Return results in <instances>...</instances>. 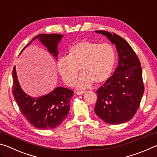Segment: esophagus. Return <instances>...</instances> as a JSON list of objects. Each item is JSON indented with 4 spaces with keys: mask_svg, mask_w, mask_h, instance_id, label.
<instances>
[{
    "mask_svg": "<svg viewBox=\"0 0 157 157\" xmlns=\"http://www.w3.org/2000/svg\"><path fill=\"white\" fill-rule=\"evenodd\" d=\"M84 93H85V91H77L76 94L78 95H82V94H84Z\"/></svg>",
    "mask_w": 157,
    "mask_h": 157,
    "instance_id": "obj_1",
    "label": "esophagus"
}]
</instances>
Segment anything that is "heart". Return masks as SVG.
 <instances>
[{
  "instance_id": "obj_1",
  "label": "heart",
  "mask_w": 157,
  "mask_h": 157,
  "mask_svg": "<svg viewBox=\"0 0 157 157\" xmlns=\"http://www.w3.org/2000/svg\"><path fill=\"white\" fill-rule=\"evenodd\" d=\"M115 62L116 52L111 45L82 40L70 47L67 56L58 59L57 69L68 86L75 83L79 69L82 75L76 84L79 89H86L93 83L99 85L107 82Z\"/></svg>"
}]
</instances>
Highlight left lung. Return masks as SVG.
<instances>
[{
	"label": "left lung",
	"instance_id": "obj_1",
	"mask_svg": "<svg viewBox=\"0 0 157 157\" xmlns=\"http://www.w3.org/2000/svg\"><path fill=\"white\" fill-rule=\"evenodd\" d=\"M95 32L106 36L115 44L118 54V65L113 75L96 91L95 112L107 123H126L135 115L144 93L140 61L121 36L107 31Z\"/></svg>",
	"mask_w": 157,
	"mask_h": 157
}]
</instances>
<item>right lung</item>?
Masks as SVG:
<instances>
[{
  "label": "right lung",
  "instance_id": "1",
  "mask_svg": "<svg viewBox=\"0 0 157 157\" xmlns=\"http://www.w3.org/2000/svg\"><path fill=\"white\" fill-rule=\"evenodd\" d=\"M62 37L63 35L58 34H40L34 36L23 49L35 39H39L57 59L59 54L57 45ZM12 78V94L16 102L21 113L31 125L37 129H50L62 124L70 110V98L73 95V91L59 86L44 96L33 98L26 94L21 89L15 66L13 68Z\"/></svg>",
  "mask_w": 157,
  "mask_h": 157
}]
</instances>
